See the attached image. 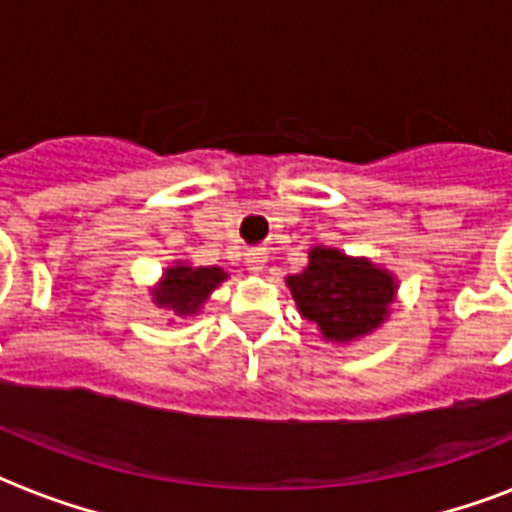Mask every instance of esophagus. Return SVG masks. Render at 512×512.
<instances>
[{"instance_id": "esophagus-1", "label": "esophagus", "mask_w": 512, "mask_h": 512, "mask_svg": "<svg viewBox=\"0 0 512 512\" xmlns=\"http://www.w3.org/2000/svg\"><path fill=\"white\" fill-rule=\"evenodd\" d=\"M244 260H247L249 271L260 273L265 268V263H268V252H265V249H249Z\"/></svg>"}]
</instances>
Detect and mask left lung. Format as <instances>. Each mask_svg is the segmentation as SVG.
Returning <instances> with one entry per match:
<instances>
[{"label":"left lung","instance_id":"obj_1","mask_svg":"<svg viewBox=\"0 0 512 512\" xmlns=\"http://www.w3.org/2000/svg\"><path fill=\"white\" fill-rule=\"evenodd\" d=\"M300 316L316 324L324 342L350 345L380 329L396 303V276L369 257L316 244L303 273L287 276Z\"/></svg>","mask_w":512,"mask_h":512}]
</instances>
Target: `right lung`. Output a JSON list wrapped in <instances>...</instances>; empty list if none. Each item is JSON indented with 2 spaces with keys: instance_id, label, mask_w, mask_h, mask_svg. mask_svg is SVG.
Returning a JSON list of instances; mask_svg holds the SVG:
<instances>
[{
  "instance_id": "add662e5",
  "label": "right lung",
  "mask_w": 512,
  "mask_h": 512,
  "mask_svg": "<svg viewBox=\"0 0 512 512\" xmlns=\"http://www.w3.org/2000/svg\"><path fill=\"white\" fill-rule=\"evenodd\" d=\"M228 279V271L217 265H191L185 260H177L175 265H167L156 281L151 292V303L162 311H172L180 319H193L199 316L209 295L215 292L223 281Z\"/></svg>"
}]
</instances>
